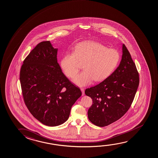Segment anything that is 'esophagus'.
<instances>
[{
	"label": "esophagus",
	"instance_id": "obj_1",
	"mask_svg": "<svg viewBox=\"0 0 158 158\" xmlns=\"http://www.w3.org/2000/svg\"><path fill=\"white\" fill-rule=\"evenodd\" d=\"M81 91L82 92V96H84L85 95V91H84V89L81 88Z\"/></svg>",
	"mask_w": 158,
	"mask_h": 158
}]
</instances>
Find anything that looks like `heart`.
I'll use <instances>...</instances> for the list:
<instances>
[{
  "label": "heart",
  "mask_w": 158,
  "mask_h": 158,
  "mask_svg": "<svg viewBox=\"0 0 158 158\" xmlns=\"http://www.w3.org/2000/svg\"><path fill=\"white\" fill-rule=\"evenodd\" d=\"M120 60L119 52L108 49L95 42H86L76 47L73 53L64 55L61 61L62 70L67 77L73 78L83 64L85 70L78 74L73 81L79 86L99 82L108 78L116 68Z\"/></svg>",
  "instance_id": "1"
}]
</instances>
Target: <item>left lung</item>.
I'll list each match as a JSON object with an SVG mask.
<instances>
[{
    "mask_svg": "<svg viewBox=\"0 0 158 158\" xmlns=\"http://www.w3.org/2000/svg\"><path fill=\"white\" fill-rule=\"evenodd\" d=\"M121 61L116 69L98 85L86 89L92 99L88 118L96 126L103 127L119 119L131 107L139 85L135 63L122 44Z\"/></svg>",
    "mask_w": 158,
    "mask_h": 158,
    "instance_id": "obj_1",
    "label": "left lung"
}]
</instances>
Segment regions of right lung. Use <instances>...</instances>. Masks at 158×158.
I'll list each match as a JSON object with an SVG mask.
<instances>
[{"label":"right lung","mask_w":158,"mask_h":158,"mask_svg":"<svg viewBox=\"0 0 158 158\" xmlns=\"http://www.w3.org/2000/svg\"><path fill=\"white\" fill-rule=\"evenodd\" d=\"M57 48L42 42L23 61L20 81L25 105L44 125L59 126L69 119L71 108L81 96L71 83L57 60Z\"/></svg>","instance_id":"add662e5"}]
</instances>
